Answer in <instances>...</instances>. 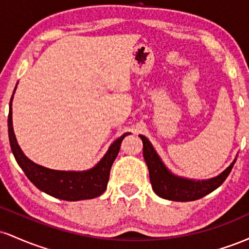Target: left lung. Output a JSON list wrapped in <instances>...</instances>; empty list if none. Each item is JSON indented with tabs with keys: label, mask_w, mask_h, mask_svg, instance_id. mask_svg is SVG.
Returning <instances> with one entry per match:
<instances>
[{
	"label": "left lung",
	"mask_w": 249,
	"mask_h": 249,
	"mask_svg": "<svg viewBox=\"0 0 249 249\" xmlns=\"http://www.w3.org/2000/svg\"><path fill=\"white\" fill-rule=\"evenodd\" d=\"M141 138L142 141V154L150 173L151 185L154 192L160 198L173 200V201L198 200L216 190L225 181L234 166V162H232L218 177L202 181L179 178L165 167L148 139L144 136H141Z\"/></svg>",
	"instance_id": "left-lung-1"
}]
</instances>
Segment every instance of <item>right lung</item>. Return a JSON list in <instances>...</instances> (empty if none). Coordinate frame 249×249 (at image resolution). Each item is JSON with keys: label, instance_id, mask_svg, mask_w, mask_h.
Listing matches in <instances>:
<instances>
[{"label": "right lung", "instance_id": "add662e5", "mask_svg": "<svg viewBox=\"0 0 249 249\" xmlns=\"http://www.w3.org/2000/svg\"><path fill=\"white\" fill-rule=\"evenodd\" d=\"M16 89V88H15ZM15 92V90H14ZM11 101L10 110L8 116V132H9V142L11 151L15 157L17 164L23 170L28 179L33 182L38 190L49 194L55 198L67 200V201H77V200L93 199L105 192L107 186L110 170L118 156L121 144L125 136L130 133L123 134L121 138L111 145L108 151L103 157V159L95 167L84 172H67V171H55L50 168L39 166L24 156L19 148L13 130V121H11Z\"/></svg>", "mask_w": 249, "mask_h": 249}]
</instances>
